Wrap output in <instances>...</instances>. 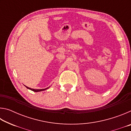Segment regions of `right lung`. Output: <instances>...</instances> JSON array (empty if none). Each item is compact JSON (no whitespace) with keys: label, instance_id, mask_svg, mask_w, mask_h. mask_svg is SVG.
<instances>
[{"label":"right lung","instance_id":"obj_1","mask_svg":"<svg viewBox=\"0 0 131 131\" xmlns=\"http://www.w3.org/2000/svg\"><path fill=\"white\" fill-rule=\"evenodd\" d=\"M25 87L28 88V89H29V90H32V91H34V92H39V91H44V90H47V89H48V88L49 87H47V88H45V89H40V90H35V89H33V88H29V87H26V86H25Z\"/></svg>","mask_w":131,"mask_h":131}]
</instances>
